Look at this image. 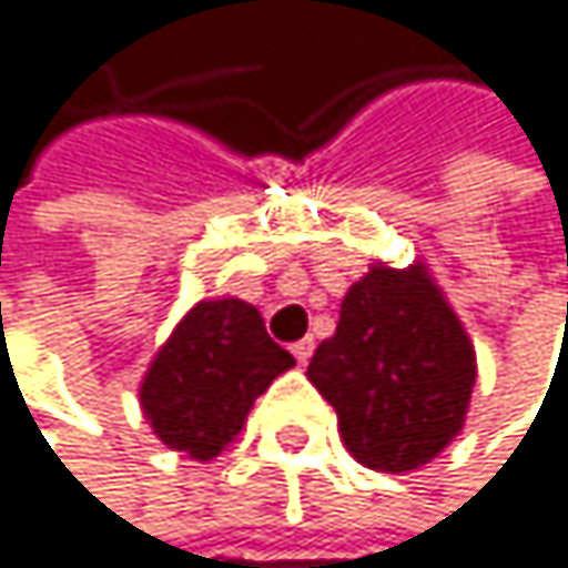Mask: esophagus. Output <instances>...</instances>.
Returning a JSON list of instances; mask_svg holds the SVG:
<instances>
[{
  "label": "esophagus",
  "instance_id": "esophagus-1",
  "mask_svg": "<svg viewBox=\"0 0 568 568\" xmlns=\"http://www.w3.org/2000/svg\"><path fill=\"white\" fill-rule=\"evenodd\" d=\"M313 351H316L313 337H303V341H296V344H293V357H296L300 364H306V361L313 357Z\"/></svg>",
  "mask_w": 568,
  "mask_h": 568
}]
</instances>
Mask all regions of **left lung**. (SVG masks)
I'll return each instance as SVG.
<instances>
[{"instance_id": "1", "label": "left lung", "mask_w": 568, "mask_h": 568, "mask_svg": "<svg viewBox=\"0 0 568 568\" xmlns=\"http://www.w3.org/2000/svg\"><path fill=\"white\" fill-rule=\"evenodd\" d=\"M337 408L347 449L371 470L429 464L460 433L477 382L474 344L423 265H375L306 367Z\"/></svg>"}]
</instances>
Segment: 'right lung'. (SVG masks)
Here are the masks:
<instances>
[{
	"mask_svg": "<svg viewBox=\"0 0 568 568\" xmlns=\"http://www.w3.org/2000/svg\"><path fill=\"white\" fill-rule=\"evenodd\" d=\"M296 361L242 300L193 306L142 382V412L156 436L193 460H211L242 433L255 398Z\"/></svg>",
	"mask_w": 568,
	"mask_h": 568,
	"instance_id": "obj_1",
	"label": "right lung"
}]
</instances>
